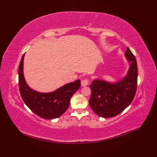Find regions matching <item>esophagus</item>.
Returning <instances> with one entry per match:
<instances>
[{
    "mask_svg": "<svg viewBox=\"0 0 157 157\" xmlns=\"http://www.w3.org/2000/svg\"><path fill=\"white\" fill-rule=\"evenodd\" d=\"M89 83V80L88 78H84L81 80V86H87Z\"/></svg>",
    "mask_w": 157,
    "mask_h": 157,
    "instance_id": "34e87169",
    "label": "esophagus"
}]
</instances>
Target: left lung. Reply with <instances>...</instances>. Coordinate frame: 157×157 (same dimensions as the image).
<instances>
[{
  "instance_id": "obj_1",
  "label": "left lung",
  "mask_w": 157,
  "mask_h": 157,
  "mask_svg": "<svg viewBox=\"0 0 157 157\" xmlns=\"http://www.w3.org/2000/svg\"><path fill=\"white\" fill-rule=\"evenodd\" d=\"M126 58L130 66L126 77L115 84L94 80L89 104L94 112L103 118L115 117L129 106L134 98L137 85V65L134 55L127 48Z\"/></svg>"
}]
</instances>
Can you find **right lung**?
I'll use <instances>...</instances> for the list:
<instances>
[{
    "mask_svg": "<svg viewBox=\"0 0 157 157\" xmlns=\"http://www.w3.org/2000/svg\"><path fill=\"white\" fill-rule=\"evenodd\" d=\"M23 54L18 68L19 89L26 105L39 117L44 119L56 118L68 109L71 98L80 86V80L64 85L50 93L37 92L27 84L23 73Z\"/></svg>",
    "mask_w": 157,
    "mask_h": 157,
    "instance_id": "add662e5",
    "label": "right lung"
}]
</instances>
